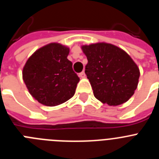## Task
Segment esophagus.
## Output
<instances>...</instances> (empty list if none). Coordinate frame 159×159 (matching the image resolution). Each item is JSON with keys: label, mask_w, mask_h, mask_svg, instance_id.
<instances>
[{"label": "esophagus", "mask_w": 159, "mask_h": 159, "mask_svg": "<svg viewBox=\"0 0 159 159\" xmlns=\"http://www.w3.org/2000/svg\"><path fill=\"white\" fill-rule=\"evenodd\" d=\"M79 76L80 77V78H85V77H86V75H85V72H84V71H83L82 72L80 73V74H79Z\"/></svg>", "instance_id": "34e87169"}]
</instances>
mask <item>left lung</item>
I'll use <instances>...</instances> for the list:
<instances>
[{
    "label": "left lung",
    "mask_w": 159,
    "mask_h": 159,
    "mask_svg": "<svg viewBox=\"0 0 159 159\" xmlns=\"http://www.w3.org/2000/svg\"><path fill=\"white\" fill-rule=\"evenodd\" d=\"M82 49L88 59L85 74L95 98L110 106L127 102L134 95L140 75L130 56L111 43L84 45Z\"/></svg>",
    "instance_id": "8db88e82"
}]
</instances>
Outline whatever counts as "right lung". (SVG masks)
Listing matches in <instances>:
<instances>
[{"mask_svg": "<svg viewBox=\"0 0 159 159\" xmlns=\"http://www.w3.org/2000/svg\"><path fill=\"white\" fill-rule=\"evenodd\" d=\"M69 48L52 43L38 49L23 68V80L29 93L49 107L66 102L74 95L80 78L67 60Z\"/></svg>", "mask_w": 159, "mask_h": 159, "instance_id": "right-lung-1", "label": "right lung"}]
</instances>
